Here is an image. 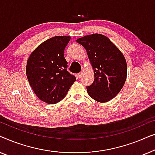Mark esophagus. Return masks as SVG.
Here are the masks:
<instances>
[{"label":"esophagus","mask_w":155,"mask_h":155,"mask_svg":"<svg viewBox=\"0 0 155 155\" xmlns=\"http://www.w3.org/2000/svg\"><path fill=\"white\" fill-rule=\"evenodd\" d=\"M82 73H78V75H77V77H78V78H80L82 77Z\"/></svg>","instance_id":"esophagus-1"}]
</instances>
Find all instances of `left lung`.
Segmentation results:
<instances>
[{
	"label": "left lung",
	"instance_id": "8db88e82",
	"mask_svg": "<svg viewBox=\"0 0 155 155\" xmlns=\"http://www.w3.org/2000/svg\"><path fill=\"white\" fill-rule=\"evenodd\" d=\"M87 51L94 70V80L87 87L88 94L98 102H107L118 94L126 82L127 63L117 46L100 34L76 40Z\"/></svg>",
	"mask_w": 155,
	"mask_h": 155
}]
</instances>
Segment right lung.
<instances>
[{
    "mask_svg": "<svg viewBox=\"0 0 155 155\" xmlns=\"http://www.w3.org/2000/svg\"><path fill=\"white\" fill-rule=\"evenodd\" d=\"M70 40L68 36L50 38L38 46L27 60L29 83L38 98L49 104L62 100L76 80L67 71L63 54Z\"/></svg>",
    "mask_w": 155,
    "mask_h": 155,
    "instance_id": "add662e5",
    "label": "right lung"
}]
</instances>
